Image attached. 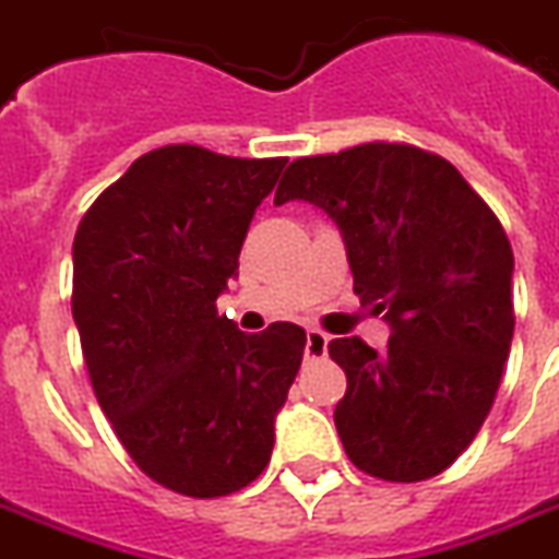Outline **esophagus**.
Instances as JSON below:
<instances>
[{
	"label": "esophagus",
	"mask_w": 559,
	"mask_h": 559,
	"mask_svg": "<svg viewBox=\"0 0 559 559\" xmlns=\"http://www.w3.org/2000/svg\"><path fill=\"white\" fill-rule=\"evenodd\" d=\"M326 344H329V338L323 335V332H318V329H309V332H306V358L326 356Z\"/></svg>",
	"instance_id": "obj_1"
}]
</instances>
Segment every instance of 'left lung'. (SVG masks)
<instances>
[{"label": "left lung", "mask_w": 559, "mask_h": 559, "mask_svg": "<svg viewBox=\"0 0 559 559\" xmlns=\"http://www.w3.org/2000/svg\"><path fill=\"white\" fill-rule=\"evenodd\" d=\"M288 201L335 221L353 288L391 326L384 353L329 344L347 373L335 428L349 461L382 481L440 475L490 414L513 341L499 218L452 163L391 142L294 159L274 194Z\"/></svg>", "instance_id": "obj_1"}]
</instances>
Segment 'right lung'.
Returning a JSON list of instances; mask_svg holds the SVG:
<instances>
[{
	"label": "right lung",
	"mask_w": 559,
	"mask_h": 559,
	"mask_svg": "<svg viewBox=\"0 0 559 559\" xmlns=\"http://www.w3.org/2000/svg\"><path fill=\"white\" fill-rule=\"evenodd\" d=\"M288 159L142 154L78 224L72 318L98 405L142 473L192 499L257 481L306 332L248 335L215 309Z\"/></svg>",
	"instance_id": "right-lung-1"
}]
</instances>
